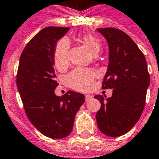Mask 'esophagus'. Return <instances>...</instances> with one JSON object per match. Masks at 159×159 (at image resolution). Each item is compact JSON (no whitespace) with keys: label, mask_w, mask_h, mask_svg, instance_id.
Returning <instances> with one entry per match:
<instances>
[{"label":"esophagus","mask_w":159,"mask_h":159,"mask_svg":"<svg viewBox=\"0 0 159 159\" xmlns=\"http://www.w3.org/2000/svg\"><path fill=\"white\" fill-rule=\"evenodd\" d=\"M93 98V96L92 95H89V94H85V101L88 102V101L91 100V99Z\"/></svg>","instance_id":"1"}]
</instances>
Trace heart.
Returning <instances> with one entry per match:
<instances>
[{
	"label": "heart",
	"instance_id": "b5f03b06",
	"mask_svg": "<svg viewBox=\"0 0 159 159\" xmlns=\"http://www.w3.org/2000/svg\"><path fill=\"white\" fill-rule=\"evenodd\" d=\"M81 41L90 49L93 55H98L102 49V42L98 37L91 34H85L81 38ZM70 42L63 38L57 42L55 48L53 60L56 67L62 70L68 65ZM96 74L92 70L78 69L73 71L67 78V81L70 87L81 91L89 90L93 83Z\"/></svg>",
	"mask_w": 159,
	"mask_h": 159
}]
</instances>
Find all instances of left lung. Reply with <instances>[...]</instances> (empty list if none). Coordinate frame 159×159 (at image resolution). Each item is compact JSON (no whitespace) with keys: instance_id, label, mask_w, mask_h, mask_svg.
Segmentation results:
<instances>
[{"instance_id":"left-lung-1","label":"left lung","mask_w":159,"mask_h":159,"mask_svg":"<svg viewBox=\"0 0 159 159\" xmlns=\"http://www.w3.org/2000/svg\"><path fill=\"white\" fill-rule=\"evenodd\" d=\"M109 48V64L102 89H114L106 98L96 95L101 108L96 114L100 131L119 137L134 127L144 110L150 83L145 56L127 34L114 28H98Z\"/></svg>"}]
</instances>
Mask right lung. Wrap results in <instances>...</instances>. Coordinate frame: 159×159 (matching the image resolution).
Here are the masks:
<instances>
[{
	"instance_id": "right-lung-1",
	"label": "right lung",
	"mask_w": 159,
	"mask_h": 159,
	"mask_svg": "<svg viewBox=\"0 0 159 159\" xmlns=\"http://www.w3.org/2000/svg\"><path fill=\"white\" fill-rule=\"evenodd\" d=\"M70 28L50 26L41 30L24 49L19 61L16 86L31 123L50 139L71 133L75 115L85 102L82 93L68 91L57 96L55 48Z\"/></svg>"
}]
</instances>
